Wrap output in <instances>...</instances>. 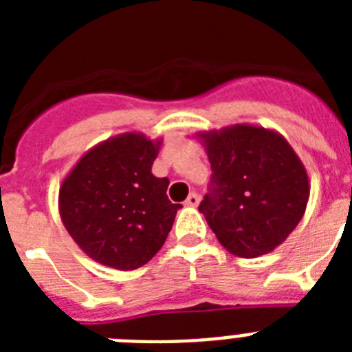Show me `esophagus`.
<instances>
[{"mask_svg":"<svg viewBox=\"0 0 352 352\" xmlns=\"http://www.w3.org/2000/svg\"><path fill=\"white\" fill-rule=\"evenodd\" d=\"M197 204H199V195L192 192V194L185 199V206H197Z\"/></svg>","mask_w":352,"mask_h":352,"instance_id":"esophagus-1","label":"esophagus"}]
</instances>
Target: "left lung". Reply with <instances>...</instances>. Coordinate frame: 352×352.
I'll use <instances>...</instances> for the list:
<instances>
[{
    "label": "left lung",
    "mask_w": 352,
    "mask_h": 352,
    "mask_svg": "<svg viewBox=\"0 0 352 352\" xmlns=\"http://www.w3.org/2000/svg\"><path fill=\"white\" fill-rule=\"evenodd\" d=\"M211 164L213 188L199 206L220 245L254 259L275 250L303 219L309 174L276 130L236 123L195 133Z\"/></svg>",
    "instance_id": "1"
}]
</instances>
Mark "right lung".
Segmentation results:
<instances>
[{
	"label": "right lung",
	"mask_w": 352,
	"mask_h": 352,
	"mask_svg": "<svg viewBox=\"0 0 352 352\" xmlns=\"http://www.w3.org/2000/svg\"><path fill=\"white\" fill-rule=\"evenodd\" d=\"M162 139L118 133L88 149L63 178L58 208L77 247L107 268H141L166 243L182 204L151 174Z\"/></svg>",
	"instance_id": "add662e5"
}]
</instances>
